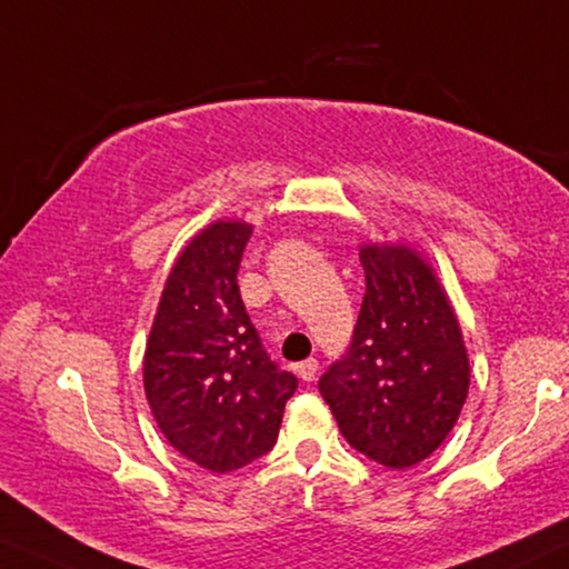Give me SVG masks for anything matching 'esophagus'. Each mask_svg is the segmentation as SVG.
I'll use <instances>...</instances> for the list:
<instances>
[{
    "instance_id": "34e87169",
    "label": "esophagus",
    "mask_w": 569,
    "mask_h": 569,
    "mask_svg": "<svg viewBox=\"0 0 569 569\" xmlns=\"http://www.w3.org/2000/svg\"><path fill=\"white\" fill-rule=\"evenodd\" d=\"M296 372H299L301 380H307V383H311V380L317 378V372H319V360L317 358H309V360L299 362V366H296Z\"/></svg>"
}]
</instances>
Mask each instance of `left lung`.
Wrapping results in <instances>:
<instances>
[{
    "instance_id": "8db88e82",
    "label": "left lung",
    "mask_w": 569,
    "mask_h": 569,
    "mask_svg": "<svg viewBox=\"0 0 569 569\" xmlns=\"http://www.w3.org/2000/svg\"><path fill=\"white\" fill-rule=\"evenodd\" d=\"M366 296L350 347L319 378L347 445L406 470L452 431L470 388V362L447 293L417 252L360 250Z\"/></svg>"
}]
</instances>
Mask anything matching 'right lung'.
I'll use <instances>...</instances> for the list:
<instances>
[{"instance_id":"1","label":"right lung","mask_w":569,"mask_h":569,"mask_svg":"<svg viewBox=\"0 0 569 569\" xmlns=\"http://www.w3.org/2000/svg\"><path fill=\"white\" fill-rule=\"evenodd\" d=\"M252 227L217 222L193 237L168 276L146 350V396L160 431L211 472L270 452L293 372L262 347L237 270Z\"/></svg>"}]
</instances>
